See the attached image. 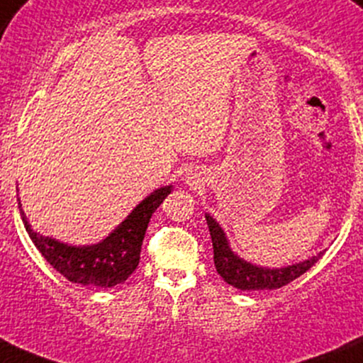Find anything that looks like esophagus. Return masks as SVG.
Returning a JSON list of instances; mask_svg holds the SVG:
<instances>
[{
  "label": "esophagus",
  "instance_id": "34e87169",
  "mask_svg": "<svg viewBox=\"0 0 363 363\" xmlns=\"http://www.w3.org/2000/svg\"><path fill=\"white\" fill-rule=\"evenodd\" d=\"M185 182L189 183V185H197V182H199V178H197V174L195 173H189L185 177Z\"/></svg>",
  "mask_w": 363,
  "mask_h": 363
}]
</instances>
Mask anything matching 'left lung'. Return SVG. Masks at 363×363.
Segmentation results:
<instances>
[{"mask_svg":"<svg viewBox=\"0 0 363 363\" xmlns=\"http://www.w3.org/2000/svg\"><path fill=\"white\" fill-rule=\"evenodd\" d=\"M206 221L211 231V240H213L216 271L228 284L242 291L276 290V288L284 286V284L291 283L293 279L300 278L303 272L311 269L324 254V252H319L317 255H312L302 262L284 267L255 266V264L247 262L245 259H242L231 250L225 230L219 226V223L213 216L206 214Z\"/></svg>","mask_w":363,"mask_h":363,"instance_id":"left-lung-1","label":"left lung"}]
</instances>
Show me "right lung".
<instances>
[{"label":"right lung","mask_w":363,"mask_h":363,"mask_svg":"<svg viewBox=\"0 0 363 363\" xmlns=\"http://www.w3.org/2000/svg\"><path fill=\"white\" fill-rule=\"evenodd\" d=\"M171 189L173 185L154 190L104 240L92 245H70L39 233L28 223L20 199L17 201L28 236L61 276L82 286L113 288L127 281L137 269L150 216L171 194Z\"/></svg>","instance_id":"right-lung-1"}]
</instances>
